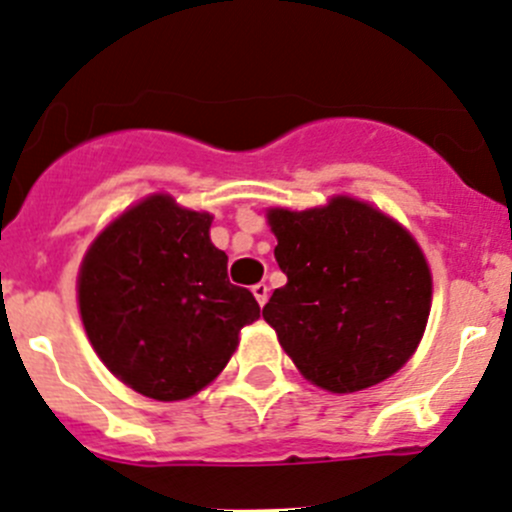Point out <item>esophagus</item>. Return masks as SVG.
Returning <instances> with one entry per match:
<instances>
[{"label":"esophagus","mask_w":512,"mask_h":512,"mask_svg":"<svg viewBox=\"0 0 512 512\" xmlns=\"http://www.w3.org/2000/svg\"><path fill=\"white\" fill-rule=\"evenodd\" d=\"M252 294H255L257 304H260V307H265L267 297H270V289H267V285H265V282H257V285H255V287H252Z\"/></svg>","instance_id":"obj_1"}]
</instances>
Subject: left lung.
I'll return each instance as SVG.
<instances>
[{"mask_svg":"<svg viewBox=\"0 0 512 512\" xmlns=\"http://www.w3.org/2000/svg\"><path fill=\"white\" fill-rule=\"evenodd\" d=\"M287 285L262 317L302 376L352 394L401 369L426 329L431 270L394 218L349 195L322 208L267 210Z\"/></svg>","mask_w":512,"mask_h":512,"instance_id":"1","label":"left lung"}]
</instances>
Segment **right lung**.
Instances as JSON below:
<instances>
[{
    "label": "right lung",
    "mask_w": 512,
    "mask_h": 512,
    "mask_svg": "<svg viewBox=\"0 0 512 512\" xmlns=\"http://www.w3.org/2000/svg\"><path fill=\"white\" fill-rule=\"evenodd\" d=\"M210 213L148 195L91 242L79 270V312L113 376L156 401L210 384L260 317L250 289L230 285L210 242Z\"/></svg>",
    "instance_id": "add662e5"
}]
</instances>
